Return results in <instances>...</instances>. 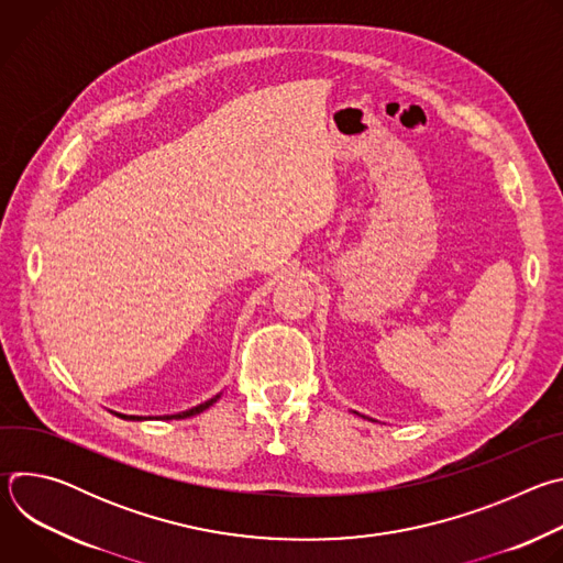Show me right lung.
<instances>
[{"label":"right lung","instance_id":"obj_1","mask_svg":"<svg viewBox=\"0 0 563 563\" xmlns=\"http://www.w3.org/2000/svg\"><path fill=\"white\" fill-rule=\"evenodd\" d=\"M222 394V391H220ZM220 394H216L213 398H209V400H205V404H200V406H196V408H191V410H185V412H178V415H165V417H155V419H163V421H172V419H187V417H196V415H200V412H205L207 408H211L216 400L220 398ZM115 417H120V419H124V421H146V417H135V415H120V412H113ZM151 419V417H148Z\"/></svg>","mask_w":563,"mask_h":563}]
</instances>
